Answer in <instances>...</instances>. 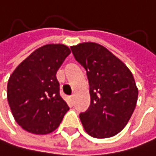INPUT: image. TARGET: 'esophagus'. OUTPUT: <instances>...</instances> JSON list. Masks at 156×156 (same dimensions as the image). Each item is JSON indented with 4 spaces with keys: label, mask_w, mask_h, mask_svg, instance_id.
Returning <instances> with one entry per match:
<instances>
[{
    "label": "esophagus",
    "mask_w": 156,
    "mask_h": 156,
    "mask_svg": "<svg viewBox=\"0 0 156 156\" xmlns=\"http://www.w3.org/2000/svg\"><path fill=\"white\" fill-rule=\"evenodd\" d=\"M69 100H70V102H71V103H72V102H73V100H74V96H71L70 98H69Z\"/></svg>",
    "instance_id": "34e87169"
}]
</instances>
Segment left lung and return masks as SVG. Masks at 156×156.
I'll list each match as a JSON object with an SVG mask.
<instances>
[{
	"instance_id": "1",
	"label": "left lung",
	"mask_w": 156,
	"mask_h": 156,
	"mask_svg": "<svg viewBox=\"0 0 156 156\" xmlns=\"http://www.w3.org/2000/svg\"><path fill=\"white\" fill-rule=\"evenodd\" d=\"M71 50L89 80L91 103L80 115L85 132L96 138L115 136L127 125L136 105L138 89L132 72L98 43L83 42Z\"/></svg>"
}]
</instances>
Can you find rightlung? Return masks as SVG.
<instances>
[{
  "instance_id": "right-lung-1",
  "label": "right lung",
  "mask_w": 156,
  "mask_h": 156,
  "mask_svg": "<svg viewBox=\"0 0 156 156\" xmlns=\"http://www.w3.org/2000/svg\"><path fill=\"white\" fill-rule=\"evenodd\" d=\"M70 53L64 44H46L28 56L10 76L8 104L23 130L47 134L59 126L69 107L59 96L56 75Z\"/></svg>"
}]
</instances>
